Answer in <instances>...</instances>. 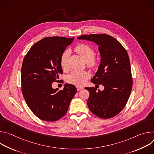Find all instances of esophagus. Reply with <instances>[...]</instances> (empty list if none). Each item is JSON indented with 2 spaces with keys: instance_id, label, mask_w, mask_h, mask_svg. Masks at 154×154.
Instances as JSON below:
<instances>
[{
  "instance_id": "1",
  "label": "esophagus",
  "mask_w": 154,
  "mask_h": 154,
  "mask_svg": "<svg viewBox=\"0 0 154 154\" xmlns=\"http://www.w3.org/2000/svg\"><path fill=\"white\" fill-rule=\"evenodd\" d=\"M77 89L78 91H80V90H82L83 89V87H81V86H77Z\"/></svg>"
}]
</instances>
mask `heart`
<instances>
[{
  "label": "heart",
  "instance_id": "1",
  "mask_svg": "<svg viewBox=\"0 0 154 154\" xmlns=\"http://www.w3.org/2000/svg\"><path fill=\"white\" fill-rule=\"evenodd\" d=\"M75 51L83 58L86 62L88 66L91 68H95L99 64V61L94 58L95 52L94 49L89 45L86 44H80L75 48ZM70 56V51L67 49L64 51L60 57V64L63 69H66L68 66V60ZM91 74L88 71H73L67 77L68 83L75 86L83 85L86 80L90 79Z\"/></svg>",
  "mask_w": 154,
  "mask_h": 154
}]
</instances>
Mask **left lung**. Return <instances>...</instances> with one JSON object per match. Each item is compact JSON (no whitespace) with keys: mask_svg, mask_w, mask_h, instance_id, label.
<instances>
[{"mask_svg":"<svg viewBox=\"0 0 154 154\" xmlns=\"http://www.w3.org/2000/svg\"><path fill=\"white\" fill-rule=\"evenodd\" d=\"M77 39L96 43L100 55L98 70L91 81L102 85L104 90L85 88L90 92L87 105L96 116L103 119L113 118L122 110L132 88L128 54L118 40L108 35H84Z\"/></svg>","mask_w":154,"mask_h":154,"instance_id":"obj_1","label":"left lung"}]
</instances>
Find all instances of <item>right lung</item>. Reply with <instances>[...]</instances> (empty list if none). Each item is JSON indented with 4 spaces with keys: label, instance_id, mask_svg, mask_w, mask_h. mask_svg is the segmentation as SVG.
<instances>
[{
    "label": "right lung",
    "instance_id": "add662e5",
    "mask_svg": "<svg viewBox=\"0 0 154 154\" xmlns=\"http://www.w3.org/2000/svg\"><path fill=\"white\" fill-rule=\"evenodd\" d=\"M74 38L53 36L39 41L25 56L21 68L22 93L32 112L40 119L55 121L65 115L75 86L66 83L63 90L52 84L63 70L60 57Z\"/></svg>",
    "mask_w": 154,
    "mask_h": 154
}]
</instances>
